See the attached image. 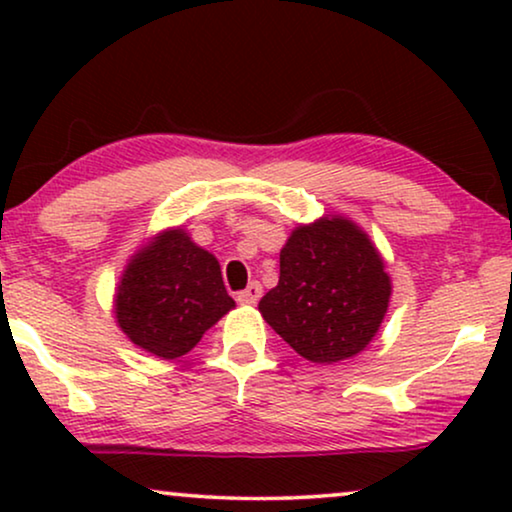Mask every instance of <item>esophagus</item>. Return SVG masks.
Here are the masks:
<instances>
[{
    "label": "esophagus",
    "mask_w": 512,
    "mask_h": 512,
    "mask_svg": "<svg viewBox=\"0 0 512 512\" xmlns=\"http://www.w3.org/2000/svg\"><path fill=\"white\" fill-rule=\"evenodd\" d=\"M261 293H263L261 284L251 282V284L247 286V289L237 293V303H240V305H256L258 298H261Z\"/></svg>",
    "instance_id": "1"
}]
</instances>
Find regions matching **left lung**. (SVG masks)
I'll list each match as a JSON object with an SVG mask.
<instances>
[{
  "mask_svg": "<svg viewBox=\"0 0 512 512\" xmlns=\"http://www.w3.org/2000/svg\"><path fill=\"white\" fill-rule=\"evenodd\" d=\"M391 279L370 237L345 216L298 226L279 251V284L263 319L312 363L352 359L380 331Z\"/></svg>",
  "mask_w": 512,
  "mask_h": 512,
  "instance_id": "obj_1",
  "label": "left lung"
}]
</instances>
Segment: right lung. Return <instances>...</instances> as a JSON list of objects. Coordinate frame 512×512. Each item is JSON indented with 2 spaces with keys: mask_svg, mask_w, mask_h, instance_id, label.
Masks as SVG:
<instances>
[{
  "mask_svg": "<svg viewBox=\"0 0 512 512\" xmlns=\"http://www.w3.org/2000/svg\"><path fill=\"white\" fill-rule=\"evenodd\" d=\"M235 307L221 265L184 228L163 230L123 270L114 312L121 331L158 359H179Z\"/></svg>",
  "mask_w": 512,
  "mask_h": 512,
  "instance_id": "right-lung-1",
  "label": "right lung"
}]
</instances>
